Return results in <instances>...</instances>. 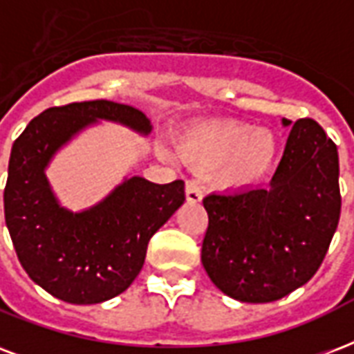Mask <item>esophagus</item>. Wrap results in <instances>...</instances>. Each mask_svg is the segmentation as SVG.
Returning <instances> with one entry per match:
<instances>
[{"label": "esophagus", "mask_w": 354, "mask_h": 354, "mask_svg": "<svg viewBox=\"0 0 354 354\" xmlns=\"http://www.w3.org/2000/svg\"><path fill=\"white\" fill-rule=\"evenodd\" d=\"M185 198L187 202H201L202 201V187L195 180H187L185 182Z\"/></svg>", "instance_id": "34e87169"}]
</instances>
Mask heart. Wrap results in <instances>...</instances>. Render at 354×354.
Returning a JSON list of instances; mask_svg holds the SVG:
<instances>
[{
  "mask_svg": "<svg viewBox=\"0 0 354 354\" xmlns=\"http://www.w3.org/2000/svg\"><path fill=\"white\" fill-rule=\"evenodd\" d=\"M277 139L267 129H254L241 120L202 124L178 141L180 158L196 171L221 167L225 187H247L260 180L277 156Z\"/></svg>",
  "mask_w": 354,
  "mask_h": 354,
  "instance_id": "1",
  "label": "heart"
}]
</instances>
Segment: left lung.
<instances>
[{
    "mask_svg": "<svg viewBox=\"0 0 354 354\" xmlns=\"http://www.w3.org/2000/svg\"><path fill=\"white\" fill-rule=\"evenodd\" d=\"M338 174L333 139L299 118L271 187L207 195L201 256L213 284L241 303L279 301L306 284L338 226Z\"/></svg>",
    "mask_w": 354,
    "mask_h": 354,
    "instance_id": "left-lung-1",
    "label": "left lung"
}]
</instances>
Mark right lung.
<instances>
[{
	"label": "right lung",
	"instance_id": "add662e5",
	"mask_svg": "<svg viewBox=\"0 0 354 354\" xmlns=\"http://www.w3.org/2000/svg\"><path fill=\"white\" fill-rule=\"evenodd\" d=\"M96 118L150 131L139 109L109 100L50 107L12 145L3 191L5 223L21 267L35 284L70 304L104 303L128 290L142 269L150 237L185 201L182 180L161 185L133 176L87 212L59 206L44 167Z\"/></svg>",
	"mask_w": 354,
	"mask_h": 354
}]
</instances>
